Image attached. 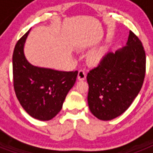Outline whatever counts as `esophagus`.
Here are the masks:
<instances>
[{"label":"esophagus","instance_id":"obj_1","mask_svg":"<svg viewBox=\"0 0 153 153\" xmlns=\"http://www.w3.org/2000/svg\"><path fill=\"white\" fill-rule=\"evenodd\" d=\"M86 73L84 72V70H79V72H78V76L77 78L79 80H84L86 79Z\"/></svg>","mask_w":153,"mask_h":153}]
</instances>
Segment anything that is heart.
I'll list each match as a JSON object with an SVG mask.
<instances>
[{"label": "heart", "instance_id": "b5f03b06", "mask_svg": "<svg viewBox=\"0 0 153 153\" xmlns=\"http://www.w3.org/2000/svg\"><path fill=\"white\" fill-rule=\"evenodd\" d=\"M101 57H102V54H101V53L99 52L92 55L89 60H90V63L91 64H97V63H99V62L100 61Z\"/></svg>", "mask_w": 153, "mask_h": 153}]
</instances>
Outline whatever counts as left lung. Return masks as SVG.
Here are the masks:
<instances>
[{
  "instance_id": "8db88e82",
  "label": "left lung",
  "mask_w": 153,
  "mask_h": 153,
  "mask_svg": "<svg viewBox=\"0 0 153 153\" xmlns=\"http://www.w3.org/2000/svg\"><path fill=\"white\" fill-rule=\"evenodd\" d=\"M146 52L142 42L129 31L126 46L108 52L90 70L87 100L90 111L101 120L117 118L140 93L146 74Z\"/></svg>"
}]
</instances>
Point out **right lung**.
<instances>
[{
    "instance_id": "add662e5",
    "label": "right lung",
    "mask_w": 153,
    "mask_h": 153,
    "mask_svg": "<svg viewBox=\"0 0 153 153\" xmlns=\"http://www.w3.org/2000/svg\"><path fill=\"white\" fill-rule=\"evenodd\" d=\"M30 30L16 44L13 53V88L24 110L33 118L47 121L61 110L78 71H58L31 65L24 53Z\"/></svg>"
}]
</instances>
